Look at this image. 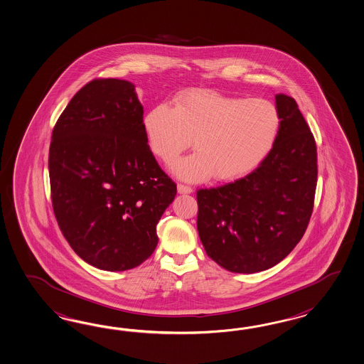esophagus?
Masks as SVG:
<instances>
[{
    "mask_svg": "<svg viewBox=\"0 0 364 364\" xmlns=\"http://www.w3.org/2000/svg\"><path fill=\"white\" fill-rule=\"evenodd\" d=\"M177 188L179 194H191V193H193V188H191V187L182 185V183H178Z\"/></svg>",
    "mask_w": 364,
    "mask_h": 364,
    "instance_id": "34e87169",
    "label": "esophagus"
}]
</instances>
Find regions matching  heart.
<instances>
[{"mask_svg":"<svg viewBox=\"0 0 364 364\" xmlns=\"http://www.w3.org/2000/svg\"><path fill=\"white\" fill-rule=\"evenodd\" d=\"M150 148L170 162L190 148L196 153L170 165L185 181L244 177L269 153L280 131V114L264 99L225 96L208 90L178 95L174 108L154 107L145 116Z\"/></svg>","mask_w":364,"mask_h":364,"instance_id":"1","label":"heart"}]
</instances>
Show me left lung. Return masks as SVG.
<instances>
[{"label": "left lung", "mask_w": 364, "mask_h": 364, "mask_svg": "<svg viewBox=\"0 0 364 364\" xmlns=\"http://www.w3.org/2000/svg\"><path fill=\"white\" fill-rule=\"evenodd\" d=\"M276 108L280 131L260 165L235 182L196 193L205 253L233 273H256L284 260L313 213L316 141L293 97L276 95Z\"/></svg>", "instance_id": "obj_1"}]
</instances>
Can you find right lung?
<instances>
[{"mask_svg": "<svg viewBox=\"0 0 364 364\" xmlns=\"http://www.w3.org/2000/svg\"><path fill=\"white\" fill-rule=\"evenodd\" d=\"M134 84L95 79L58 119L48 151L51 200L75 253L122 272L154 252L156 225L177 194L159 168Z\"/></svg>", "mask_w": 364, "mask_h": 364, "instance_id": "add662e5", "label": "right lung"}]
</instances>
